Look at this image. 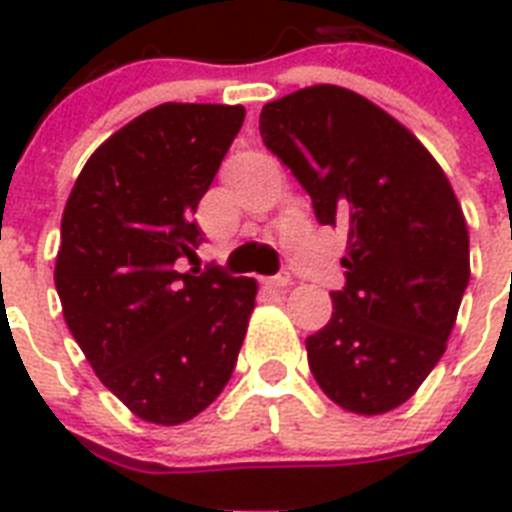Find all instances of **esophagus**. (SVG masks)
I'll return each mask as SVG.
<instances>
[{
  "label": "esophagus",
  "instance_id": "esophagus-1",
  "mask_svg": "<svg viewBox=\"0 0 512 512\" xmlns=\"http://www.w3.org/2000/svg\"><path fill=\"white\" fill-rule=\"evenodd\" d=\"M265 284H268L271 289H276V292H284V289L292 284V276H289L287 271H281V273H276V276H271V279L265 281Z\"/></svg>",
  "mask_w": 512,
  "mask_h": 512
}]
</instances>
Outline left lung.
<instances>
[{"label":"left lung","mask_w":512,"mask_h":512,"mask_svg":"<svg viewBox=\"0 0 512 512\" xmlns=\"http://www.w3.org/2000/svg\"><path fill=\"white\" fill-rule=\"evenodd\" d=\"M263 143L287 164L321 225H345V287L305 340L337 406L385 414L417 393L444 356L470 281V239L449 177L372 100L313 84L265 103Z\"/></svg>","instance_id":"obj_1"}]
</instances>
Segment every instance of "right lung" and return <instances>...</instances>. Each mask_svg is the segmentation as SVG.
<instances>
[{
	"instance_id": "right-lung-1",
	"label": "right lung",
	"mask_w": 512,
	"mask_h": 512,
	"mask_svg": "<svg viewBox=\"0 0 512 512\" xmlns=\"http://www.w3.org/2000/svg\"><path fill=\"white\" fill-rule=\"evenodd\" d=\"M241 124L244 106L151 108L95 148L63 209V319L100 382L154 425L193 420L223 393L255 311V279L175 271Z\"/></svg>"
}]
</instances>
